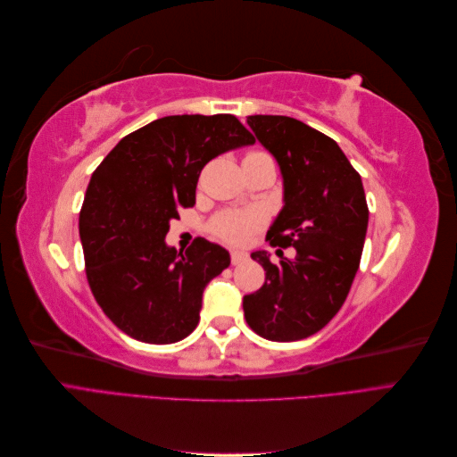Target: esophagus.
Returning <instances> with one entry per match:
<instances>
[{"mask_svg": "<svg viewBox=\"0 0 457 457\" xmlns=\"http://www.w3.org/2000/svg\"><path fill=\"white\" fill-rule=\"evenodd\" d=\"M247 261V253L244 252H230V262L232 265H240V262Z\"/></svg>", "mask_w": 457, "mask_h": 457, "instance_id": "esophagus-1", "label": "esophagus"}]
</instances>
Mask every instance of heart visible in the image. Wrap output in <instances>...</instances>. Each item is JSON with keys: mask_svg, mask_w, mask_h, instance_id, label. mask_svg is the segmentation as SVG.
Masks as SVG:
<instances>
[{"mask_svg": "<svg viewBox=\"0 0 457 457\" xmlns=\"http://www.w3.org/2000/svg\"><path fill=\"white\" fill-rule=\"evenodd\" d=\"M262 152H250L245 158L259 156ZM262 219L255 212H223L212 220V232L228 244H244L261 227Z\"/></svg>", "mask_w": 457, "mask_h": 457, "instance_id": "obj_1", "label": "heart"}]
</instances>
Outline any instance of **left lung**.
Returning <instances> with one entry per match:
<instances>
[{"instance_id": "obj_1", "label": "left lung", "mask_w": 457, "mask_h": 457, "mask_svg": "<svg viewBox=\"0 0 457 457\" xmlns=\"http://www.w3.org/2000/svg\"><path fill=\"white\" fill-rule=\"evenodd\" d=\"M257 141L280 165L284 207L267 240L295 247V257L265 252L252 259L265 284L244 295L245 322L270 341H297L320 331L343 307L361 265L368 228L362 179L339 145L287 116L247 118Z\"/></svg>"}]
</instances>
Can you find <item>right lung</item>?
Returning <instances> with one entry per match:
<instances>
[{
	"label": "right lung",
	"mask_w": 457,
	"mask_h": 457,
	"mask_svg": "<svg viewBox=\"0 0 457 457\" xmlns=\"http://www.w3.org/2000/svg\"><path fill=\"white\" fill-rule=\"evenodd\" d=\"M253 143L232 114L165 116L123 137L93 171L79 212L86 274L123 334L168 345L195 331L204 287L230 255L205 238L181 253L165 234L183 207L196 204L204 165Z\"/></svg>",
	"instance_id": "add662e5"
}]
</instances>
